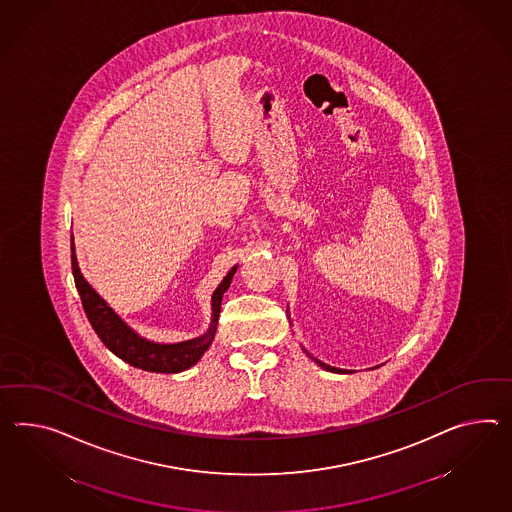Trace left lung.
<instances>
[{"instance_id":"8db88e82","label":"left lung","mask_w":512,"mask_h":512,"mask_svg":"<svg viewBox=\"0 0 512 512\" xmlns=\"http://www.w3.org/2000/svg\"><path fill=\"white\" fill-rule=\"evenodd\" d=\"M316 361V359H314ZM322 368H325V370H329V372H337V374H342L344 370H340V368H333V366H327V364H324V362L316 361Z\"/></svg>"}]
</instances>
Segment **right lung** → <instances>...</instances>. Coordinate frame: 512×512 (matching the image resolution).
Returning <instances> with one entry per match:
<instances>
[{
    "mask_svg": "<svg viewBox=\"0 0 512 512\" xmlns=\"http://www.w3.org/2000/svg\"><path fill=\"white\" fill-rule=\"evenodd\" d=\"M237 272L233 268L225 275L224 281L216 292L212 294V322L211 329L200 338L179 342V344H155L146 338L138 337L135 331H131L127 325L118 318V314L101 300L96 290L88 285L79 272L77 259H75L74 238H72V274H74L75 288L81 296L83 309L87 314L88 322L94 327L96 335L107 348L113 351L116 357L122 361L129 362L131 366L146 370V372H157V374H175L190 368L192 364L200 361L201 355L211 346L216 322L220 316L222 298L224 292L231 285V279Z\"/></svg>",
    "mask_w": 512,
    "mask_h": 512,
    "instance_id": "add662e5",
    "label": "right lung"
}]
</instances>
